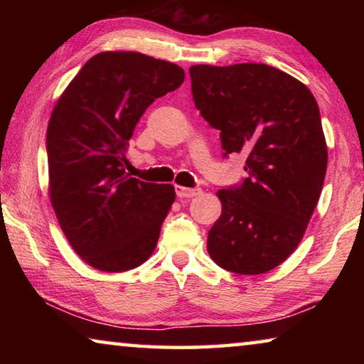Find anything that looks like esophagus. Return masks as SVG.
Instances as JSON below:
<instances>
[{
    "label": "esophagus",
    "mask_w": 364,
    "mask_h": 364,
    "mask_svg": "<svg viewBox=\"0 0 364 364\" xmlns=\"http://www.w3.org/2000/svg\"><path fill=\"white\" fill-rule=\"evenodd\" d=\"M200 193H202L200 188L176 186V196H178V197H186V199H191V197H196L197 194H200Z\"/></svg>",
    "instance_id": "34e87169"
}]
</instances>
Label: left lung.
Returning a JSON list of instances; mask_svg holds the SVG:
<instances>
[{
  "mask_svg": "<svg viewBox=\"0 0 364 364\" xmlns=\"http://www.w3.org/2000/svg\"><path fill=\"white\" fill-rule=\"evenodd\" d=\"M196 107L220 130L223 156L242 152L249 176L220 189L207 250L223 269L262 274L297 249L321 194L328 146L306 86L267 64L193 65Z\"/></svg>",
  "mask_w": 364,
  "mask_h": 364,
  "instance_id": "8db88e82",
  "label": "left lung"
}]
</instances>
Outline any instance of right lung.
<instances>
[{
	"label": "right lung",
	"instance_id": "1",
	"mask_svg": "<svg viewBox=\"0 0 364 364\" xmlns=\"http://www.w3.org/2000/svg\"><path fill=\"white\" fill-rule=\"evenodd\" d=\"M183 82L176 64L104 51L82 67L54 106L46 132L49 199L67 241L90 267L120 273L156 250L175 188L139 181L123 165L144 110Z\"/></svg>",
	"mask_w": 364,
	"mask_h": 364
}]
</instances>
